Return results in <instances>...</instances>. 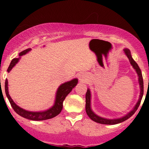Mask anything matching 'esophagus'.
Instances as JSON below:
<instances>
[{"label": "esophagus", "instance_id": "esophagus-1", "mask_svg": "<svg viewBox=\"0 0 149 149\" xmlns=\"http://www.w3.org/2000/svg\"><path fill=\"white\" fill-rule=\"evenodd\" d=\"M79 79H80L81 81H84V79H85V78H84V76H81H81H79Z\"/></svg>", "mask_w": 149, "mask_h": 149}]
</instances>
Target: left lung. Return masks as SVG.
I'll return each mask as SVG.
<instances>
[{
	"instance_id": "obj_1",
	"label": "left lung",
	"mask_w": 149,
	"mask_h": 149,
	"mask_svg": "<svg viewBox=\"0 0 149 149\" xmlns=\"http://www.w3.org/2000/svg\"><path fill=\"white\" fill-rule=\"evenodd\" d=\"M124 52H125L126 55L128 58L129 61H130V63L133 65V67L134 68V69H136V72L138 73V76H139V84H140V87H141V95H140V98L139 102H138L136 105L135 106L134 109L132 111H130L127 115H126L125 117H123V118H119V119H113V120H108L105 119V118H101V117L98 116L96 114H94V112H92V110L91 109V93H90L89 89L87 90L86 94V114L88 115V116L93 121L96 122V123H100V124H104V125H115L118 124V123H122V122L126 120L128 118H130L135 112H136V110L139 108L140 104H141V100H142L143 94V76L142 74H141V69L138 65V64L136 63V61L133 59V58L131 57V55H130V52L128 49H125Z\"/></svg>"
}]
</instances>
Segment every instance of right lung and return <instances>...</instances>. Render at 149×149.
I'll return each mask as SVG.
<instances>
[{
	"mask_svg": "<svg viewBox=\"0 0 149 149\" xmlns=\"http://www.w3.org/2000/svg\"><path fill=\"white\" fill-rule=\"evenodd\" d=\"M31 50L30 48L25 49V50L22 51L19 53V55H23L27 53L29 51ZM19 58H13L10 62L9 67H8L7 71L9 72L19 61ZM78 84V79H75L71 80L70 81L66 82V83L63 84L62 85L60 86L58 88V91L56 94V99H55V104L50 108V109H47V110L44 111V112H29V111L25 110V109H22V108L19 107V106L14 103L11 98H10L9 94H8V80L6 79L5 81V92L6 94L7 97H8L9 102L11 105L12 108L13 110L19 115L20 116L23 117V118H26V119L31 120H45L51 119L52 118H55V116L61 113V110L63 109V103L64 100L65 99L66 96L72 91L73 88L76 86Z\"/></svg>",
	"mask_w": 149,
	"mask_h": 149,
	"instance_id": "add662e5",
	"label": "right lung"
}]
</instances>
